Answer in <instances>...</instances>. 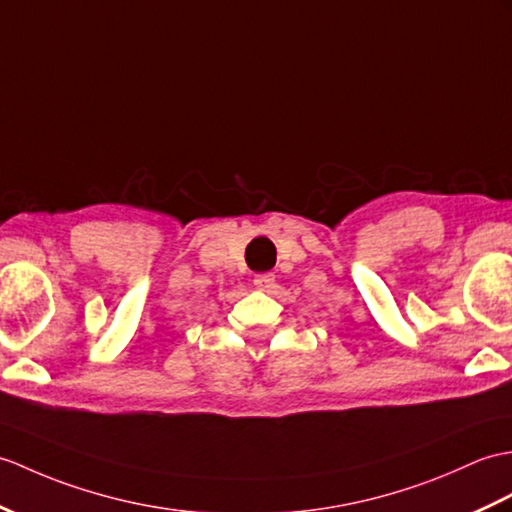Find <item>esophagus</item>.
<instances>
[{
	"mask_svg": "<svg viewBox=\"0 0 512 512\" xmlns=\"http://www.w3.org/2000/svg\"><path fill=\"white\" fill-rule=\"evenodd\" d=\"M255 285H257V290L270 292L272 288H275V275H272V272H264V275H257L255 277Z\"/></svg>",
	"mask_w": 512,
	"mask_h": 512,
	"instance_id": "34e87169",
	"label": "esophagus"
}]
</instances>
